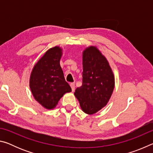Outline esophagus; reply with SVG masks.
Returning a JSON list of instances; mask_svg holds the SVG:
<instances>
[{"label":"esophagus","mask_w":153,"mask_h":153,"mask_svg":"<svg viewBox=\"0 0 153 153\" xmlns=\"http://www.w3.org/2000/svg\"><path fill=\"white\" fill-rule=\"evenodd\" d=\"M70 86H71V88L72 92H74V90H75V84H74V83H71V84H70Z\"/></svg>","instance_id":"esophagus-1"}]
</instances>
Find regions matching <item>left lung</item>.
Instances as JSON below:
<instances>
[{"label":"left lung","instance_id":"left-lung-1","mask_svg":"<svg viewBox=\"0 0 153 153\" xmlns=\"http://www.w3.org/2000/svg\"><path fill=\"white\" fill-rule=\"evenodd\" d=\"M82 85L74 94L84 113L94 114L109 100L115 86V78L104 56L94 46L83 52Z\"/></svg>","mask_w":153,"mask_h":153}]
</instances>
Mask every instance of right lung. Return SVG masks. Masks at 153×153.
<instances>
[{
  "instance_id": "obj_1",
  "label": "right lung",
  "mask_w": 153,
  "mask_h": 153,
  "mask_svg": "<svg viewBox=\"0 0 153 153\" xmlns=\"http://www.w3.org/2000/svg\"><path fill=\"white\" fill-rule=\"evenodd\" d=\"M62 49L55 46L46 52L32 69L30 87L35 99L47 109H52L71 88L64 77L60 65Z\"/></svg>"
}]
</instances>
